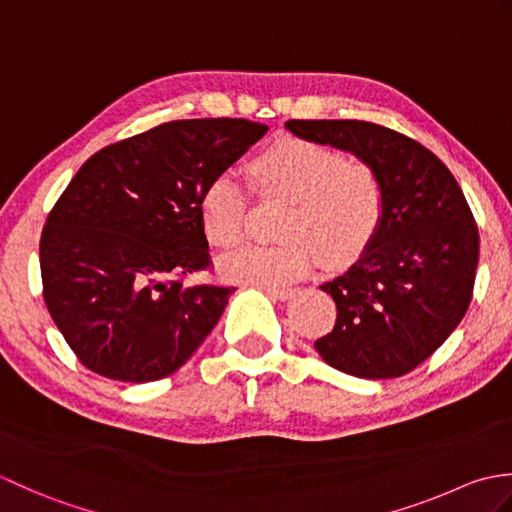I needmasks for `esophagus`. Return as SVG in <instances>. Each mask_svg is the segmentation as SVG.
Returning <instances> with one entry per match:
<instances>
[{
    "instance_id": "34e87169",
    "label": "esophagus",
    "mask_w": 512,
    "mask_h": 512,
    "mask_svg": "<svg viewBox=\"0 0 512 512\" xmlns=\"http://www.w3.org/2000/svg\"><path fill=\"white\" fill-rule=\"evenodd\" d=\"M270 297L273 299H279V301H288L292 299V295H295V290L292 288H264Z\"/></svg>"
}]
</instances>
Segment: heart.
Wrapping results in <instances>:
<instances>
[{
  "instance_id": "1",
  "label": "heart",
  "mask_w": 512,
  "mask_h": 512,
  "mask_svg": "<svg viewBox=\"0 0 512 512\" xmlns=\"http://www.w3.org/2000/svg\"><path fill=\"white\" fill-rule=\"evenodd\" d=\"M257 195L286 200L277 246L248 244L220 259L228 281L281 286L306 277L323 259L343 268L372 244L385 211L378 173L363 160L303 138H279L248 167ZM200 226L206 242L231 248L242 239L246 193L233 173H217L200 193Z\"/></svg>"
}]
</instances>
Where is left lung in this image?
<instances>
[{"label":"left lung","instance_id":"obj_1","mask_svg":"<svg viewBox=\"0 0 512 512\" xmlns=\"http://www.w3.org/2000/svg\"><path fill=\"white\" fill-rule=\"evenodd\" d=\"M286 129L372 165L385 193L372 244L321 286L336 303V323L314 347L358 378L411 372L449 339L473 297L480 233L460 184L418 140L383 125L288 121Z\"/></svg>","mask_w":512,"mask_h":512}]
</instances>
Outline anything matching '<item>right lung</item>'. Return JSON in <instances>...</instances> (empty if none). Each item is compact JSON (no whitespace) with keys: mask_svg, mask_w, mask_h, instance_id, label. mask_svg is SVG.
<instances>
[{"mask_svg":"<svg viewBox=\"0 0 512 512\" xmlns=\"http://www.w3.org/2000/svg\"><path fill=\"white\" fill-rule=\"evenodd\" d=\"M266 129L246 118L171 121L76 171L41 231L39 264L50 317L85 367L151 383L209 336L235 288L184 286L211 266L200 193Z\"/></svg>","mask_w":512,"mask_h":512,"instance_id":"add662e5","label":"right lung"}]
</instances>
